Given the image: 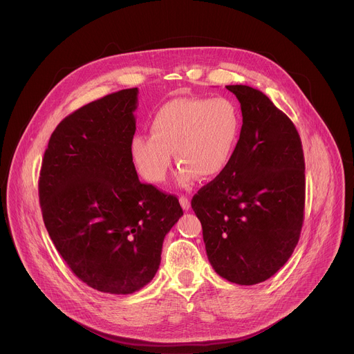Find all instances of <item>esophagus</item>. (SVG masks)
Wrapping results in <instances>:
<instances>
[{
	"label": "esophagus",
	"mask_w": 354,
	"mask_h": 354,
	"mask_svg": "<svg viewBox=\"0 0 354 354\" xmlns=\"http://www.w3.org/2000/svg\"><path fill=\"white\" fill-rule=\"evenodd\" d=\"M180 204H181L183 209H185V211H188L189 207H192V203H189V198L185 197V196H180Z\"/></svg>",
	"instance_id": "34e87169"
}]
</instances>
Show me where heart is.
<instances>
[{
	"mask_svg": "<svg viewBox=\"0 0 354 354\" xmlns=\"http://www.w3.org/2000/svg\"><path fill=\"white\" fill-rule=\"evenodd\" d=\"M242 116L235 100L216 97H177L160 106L150 120L151 134L138 133L130 154L139 173L150 183L166 180L173 161L181 165L178 184L221 174L235 153Z\"/></svg>",
	"mask_w": 354,
	"mask_h": 354,
	"instance_id": "b5f03b06",
	"label": "heart"
}]
</instances>
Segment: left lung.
Returning <instances> with one entry per match:
<instances>
[{
  "label": "left lung",
  "instance_id": "8db88e82",
  "mask_svg": "<svg viewBox=\"0 0 354 354\" xmlns=\"http://www.w3.org/2000/svg\"><path fill=\"white\" fill-rule=\"evenodd\" d=\"M242 127L227 169L192 200L209 263L238 285L269 279L290 258L305 211V158L292 120L261 91L228 85Z\"/></svg>",
  "mask_w": 354,
  "mask_h": 354
}]
</instances>
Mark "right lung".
Here are the masks:
<instances>
[{
	"instance_id": "right-lung-1",
	"label": "right lung",
	"mask_w": 354,
	"mask_h": 354,
	"mask_svg": "<svg viewBox=\"0 0 354 354\" xmlns=\"http://www.w3.org/2000/svg\"><path fill=\"white\" fill-rule=\"evenodd\" d=\"M138 88L82 106L50 134L39 173L46 231L73 274L113 295L156 275L166 234L183 215L176 196L139 180L130 154Z\"/></svg>"
}]
</instances>
